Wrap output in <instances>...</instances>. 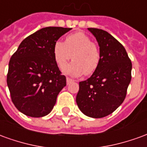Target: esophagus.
Masks as SVG:
<instances>
[{"instance_id":"obj_1","label":"esophagus","mask_w":147,"mask_h":147,"mask_svg":"<svg viewBox=\"0 0 147 147\" xmlns=\"http://www.w3.org/2000/svg\"><path fill=\"white\" fill-rule=\"evenodd\" d=\"M72 81H73L72 79H71V78H69V77H67V84H69V83H71Z\"/></svg>"}]
</instances>
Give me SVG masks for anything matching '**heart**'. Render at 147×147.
I'll return each instance as SVG.
<instances>
[{"label":"heart","instance_id":"1","mask_svg":"<svg viewBox=\"0 0 147 147\" xmlns=\"http://www.w3.org/2000/svg\"><path fill=\"white\" fill-rule=\"evenodd\" d=\"M73 62L64 68V72L71 76L90 75L98 68L101 53L98 45L83 32H76L66 38L65 42L57 41L53 45V57L60 68L71 58Z\"/></svg>","mask_w":147,"mask_h":147}]
</instances>
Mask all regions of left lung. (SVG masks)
<instances>
[{
	"instance_id": "1",
	"label": "left lung",
	"mask_w": 147,
	"mask_h": 147,
	"mask_svg": "<svg viewBox=\"0 0 147 147\" xmlns=\"http://www.w3.org/2000/svg\"><path fill=\"white\" fill-rule=\"evenodd\" d=\"M98 43L101 59L98 68L80 82L76 103L81 112L92 118L113 113L122 103L131 80V62L125 49L105 30L88 28Z\"/></svg>"
}]
</instances>
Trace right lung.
Instances as JSON below:
<instances>
[{"label": "right lung", "instance_id": "1", "mask_svg": "<svg viewBox=\"0 0 147 147\" xmlns=\"http://www.w3.org/2000/svg\"><path fill=\"white\" fill-rule=\"evenodd\" d=\"M71 28L48 27L27 37L11 56L7 84L11 101L26 116L48 115L66 86L53 57L54 43Z\"/></svg>", "mask_w": 147, "mask_h": 147}]
</instances>
